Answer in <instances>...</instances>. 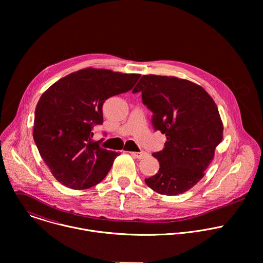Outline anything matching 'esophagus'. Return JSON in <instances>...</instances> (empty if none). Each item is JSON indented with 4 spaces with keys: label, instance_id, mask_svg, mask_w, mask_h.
Segmentation results:
<instances>
[{
    "label": "esophagus",
    "instance_id": "esophagus-1",
    "mask_svg": "<svg viewBox=\"0 0 263 263\" xmlns=\"http://www.w3.org/2000/svg\"><path fill=\"white\" fill-rule=\"evenodd\" d=\"M130 154L136 159H143L147 154L145 152H130Z\"/></svg>",
    "mask_w": 263,
    "mask_h": 263
}]
</instances>
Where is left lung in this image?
<instances>
[{
  "mask_svg": "<svg viewBox=\"0 0 263 263\" xmlns=\"http://www.w3.org/2000/svg\"><path fill=\"white\" fill-rule=\"evenodd\" d=\"M137 92L153 112V128L167 139L153 154L159 171L144 182L162 195L182 194L203 178L223 139L218 107L202 86L174 76L143 75L133 90Z\"/></svg>",
  "mask_w": 263,
  "mask_h": 263,
  "instance_id": "left-lung-1",
  "label": "left lung"
}]
</instances>
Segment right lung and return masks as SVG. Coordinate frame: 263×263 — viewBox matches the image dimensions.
Segmentation results:
<instances>
[{"mask_svg": "<svg viewBox=\"0 0 263 263\" xmlns=\"http://www.w3.org/2000/svg\"><path fill=\"white\" fill-rule=\"evenodd\" d=\"M140 74L84 68L59 79L40 97L33 137L39 154L62 185L82 190L99 184L121 154L93 141L103 103L128 92Z\"/></svg>", "mask_w": 263, "mask_h": 263, "instance_id": "add662e5", "label": "right lung"}]
</instances>
